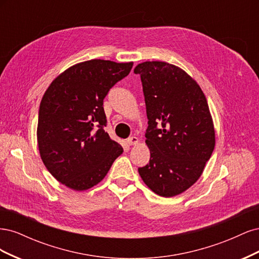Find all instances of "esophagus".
<instances>
[{
  "label": "esophagus",
  "mask_w": 259,
  "mask_h": 259,
  "mask_svg": "<svg viewBox=\"0 0 259 259\" xmlns=\"http://www.w3.org/2000/svg\"><path fill=\"white\" fill-rule=\"evenodd\" d=\"M138 142H139V139H138L136 136H132V137H130V138L126 140V143H127L130 146H134V145L138 144Z\"/></svg>",
  "instance_id": "esophagus-1"
}]
</instances>
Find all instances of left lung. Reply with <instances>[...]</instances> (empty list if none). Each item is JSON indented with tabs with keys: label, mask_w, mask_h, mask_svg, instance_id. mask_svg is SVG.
<instances>
[{
	"label": "left lung",
	"mask_w": 259,
	"mask_h": 259,
	"mask_svg": "<svg viewBox=\"0 0 259 259\" xmlns=\"http://www.w3.org/2000/svg\"><path fill=\"white\" fill-rule=\"evenodd\" d=\"M143 82L150 161L138 173L160 197L170 198L197 183L215 147V128L200 85L165 61L138 64Z\"/></svg>",
	"instance_id": "1"
}]
</instances>
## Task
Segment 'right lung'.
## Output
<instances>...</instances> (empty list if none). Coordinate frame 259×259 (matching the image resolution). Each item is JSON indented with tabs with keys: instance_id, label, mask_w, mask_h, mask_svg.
<instances>
[{
	"instance_id": "right-lung-1",
	"label": "right lung",
	"mask_w": 259,
	"mask_h": 259,
	"mask_svg": "<svg viewBox=\"0 0 259 259\" xmlns=\"http://www.w3.org/2000/svg\"><path fill=\"white\" fill-rule=\"evenodd\" d=\"M134 62L86 60L55 77L40 104L36 128L41 159L59 183L84 191L105 178L123 153L104 130V98Z\"/></svg>"
}]
</instances>
